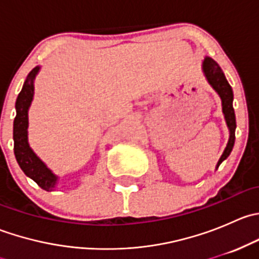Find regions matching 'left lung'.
Instances as JSON below:
<instances>
[{
  "instance_id": "8db88e82",
  "label": "left lung",
  "mask_w": 259,
  "mask_h": 259,
  "mask_svg": "<svg viewBox=\"0 0 259 259\" xmlns=\"http://www.w3.org/2000/svg\"><path fill=\"white\" fill-rule=\"evenodd\" d=\"M203 72H204L205 77H207L208 82L210 83L211 88L218 93V95L222 99V110H223L224 119H226L227 126L229 129V140L224 149L223 154H222L221 159L217 163V168L222 164V161L226 160L231 154L232 149L234 146V140H236V114H234L233 109V90H232L231 85L227 81L224 76L223 71L219 67V65L214 61L210 57H205L203 61Z\"/></svg>"
}]
</instances>
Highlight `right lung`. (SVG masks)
Listing matches in <instances>:
<instances>
[{"mask_svg":"<svg viewBox=\"0 0 259 259\" xmlns=\"http://www.w3.org/2000/svg\"><path fill=\"white\" fill-rule=\"evenodd\" d=\"M40 66H36L27 75L22 90L16 100V117L14 120V150L16 160L23 173L30 177L44 190H52L57 183V177L45 165L42 160L33 153L28 145V108L33 99V80L37 75Z\"/></svg>","mask_w":259,"mask_h":259,"instance_id":"1","label":"right lung"}]
</instances>
